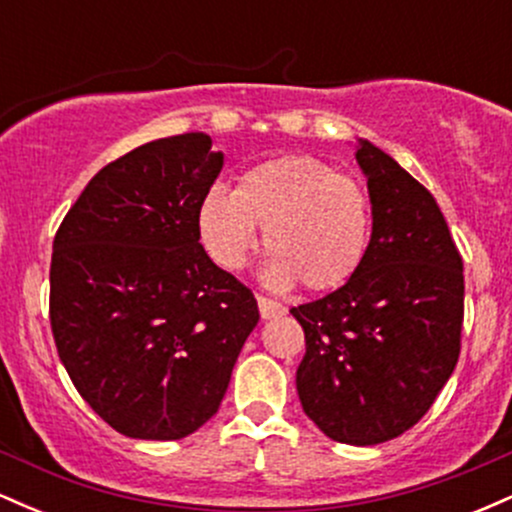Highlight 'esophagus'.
Segmentation results:
<instances>
[{
    "instance_id": "esophagus-1",
    "label": "esophagus",
    "mask_w": 512,
    "mask_h": 512,
    "mask_svg": "<svg viewBox=\"0 0 512 512\" xmlns=\"http://www.w3.org/2000/svg\"><path fill=\"white\" fill-rule=\"evenodd\" d=\"M257 305H260V315L264 317V320H269V317H279V315L286 313L284 305L272 301V298H267V296H257Z\"/></svg>"
}]
</instances>
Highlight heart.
Here are the masks:
<instances>
[{
	"label": "heart",
	"mask_w": 512,
	"mask_h": 512,
	"mask_svg": "<svg viewBox=\"0 0 512 512\" xmlns=\"http://www.w3.org/2000/svg\"><path fill=\"white\" fill-rule=\"evenodd\" d=\"M197 223L211 260L228 272L248 264L264 228L267 284L332 291L366 260L370 202L356 180L320 158L276 156L245 168L236 190L211 187Z\"/></svg>",
	"instance_id": "heart-1"
}]
</instances>
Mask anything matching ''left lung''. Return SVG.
Returning <instances> with one entry per match:
<instances>
[{
  "label": "left lung",
  "mask_w": 512,
  "mask_h": 512,
  "mask_svg": "<svg viewBox=\"0 0 512 512\" xmlns=\"http://www.w3.org/2000/svg\"><path fill=\"white\" fill-rule=\"evenodd\" d=\"M373 233L337 291L291 308L305 332L296 370L303 411L325 436L378 445L409 431L460 358L462 255L431 192L366 139Z\"/></svg>",
  "instance_id": "1"
}]
</instances>
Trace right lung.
<instances>
[{
  "instance_id": "1",
  "label": "right lung",
  "mask_w": 512,
  "mask_h": 512,
  "mask_svg": "<svg viewBox=\"0 0 512 512\" xmlns=\"http://www.w3.org/2000/svg\"><path fill=\"white\" fill-rule=\"evenodd\" d=\"M221 166L204 132L137 146L93 175L57 228V354L127 438L178 440L207 424L260 320L252 291L199 243V204Z\"/></svg>"
}]
</instances>
